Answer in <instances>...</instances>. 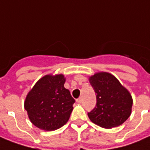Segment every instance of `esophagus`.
Returning <instances> with one entry per match:
<instances>
[{
  "label": "esophagus",
  "mask_w": 150,
  "mask_h": 150,
  "mask_svg": "<svg viewBox=\"0 0 150 150\" xmlns=\"http://www.w3.org/2000/svg\"><path fill=\"white\" fill-rule=\"evenodd\" d=\"M76 101V103H82V98H81V97H80V98H77Z\"/></svg>",
  "instance_id": "esophagus-1"
}]
</instances>
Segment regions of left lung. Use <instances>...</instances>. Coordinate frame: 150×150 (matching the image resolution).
Listing matches in <instances>:
<instances>
[{"instance_id":"left-lung-1","label":"left lung","mask_w":150,"mask_h":150,"mask_svg":"<svg viewBox=\"0 0 150 150\" xmlns=\"http://www.w3.org/2000/svg\"><path fill=\"white\" fill-rule=\"evenodd\" d=\"M89 81L97 100L96 107L88 112L89 119L104 128L122 125L132 112L133 101L129 91L109 73H97Z\"/></svg>"}]
</instances>
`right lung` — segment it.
I'll return each mask as SVG.
<instances>
[{"instance_id": "add662e5", "label": "right lung", "mask_w": 150, "mask_h": 150, "mask_svg": "<svg viewBox=\"0 0 150 150\" xmlns=\"http://www.w3.org/2000/svg\"><path fill=\"white\" fill-rule=\"evenodd\" d=\"M65 81L62 74L46 75L28 93L25 110L32 124L38 128L54 131L69 120L75 100L64 88Z\"/></svg>"}]
</instances>
